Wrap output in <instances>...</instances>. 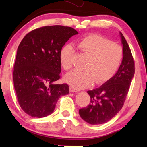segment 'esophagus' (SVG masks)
<instances>
[{
	"instance_id": "esophagus-1",
	"label": "esophagus",
	"mask_w": 147,
	"mask_h": 147,
	"mask_svg": "<svg viewBox=\"0 0 147 147\" xmlns=\"http://www.w3.org/2000/svg\"><path fill=\"white\" fill-rule=\"evenodd\" d=\"M69 91L71 92H78V91H79V90L76 89V88L72 87V86H70V87H69Z\"/></svg>"
}]
</instances>
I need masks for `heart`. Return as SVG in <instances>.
<instances>
[{
	"label": "heart",
	"mask_w": 147,
	"mask_h": 147,
	"mask_svg": "<svg viewBox=\"0 0 147 147\" xmlns=\"http://www.w3.org/2000/svg\"><path fill=\"white\" fill-rule=\"evenodd\" d=\"M80 53L86 55L88 59L82 71L74 70L64 77L66 83L76 89L89 87L94 82L102 84L113 77L123 59V49L118 44L98 34H90L76 43ZM74 49L66 45L59 52V61L62 67L69 70L72 67Z\"/></svg>",
	"instance_id": "1"
}]
</instances>
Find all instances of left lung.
<instances>
[{
    "instance_id": "1",
    "label": "left lung",
    "mask_w": 147,
    "mask_h": 147,
    "mask_svg": "<svg viewBox=\"0 0 147 147\" xmlns=\"http://www.w3.org/2000/svg\"><path fill=\"white\" fill-rule=\"evenodd\" d=\"M123 59L111 79L99 88L89 90L91 98L87 107L79 110L80 117L90 124H102L112 119L124 105L134 74V62L125 38L120 32Z\"/></svg>"
}]
</instances>
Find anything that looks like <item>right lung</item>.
Wrapping results in <instances>:
<instances>
[{"label":"right lung","mask_w":147,"mask_h":147,"mask_svg":"<svg viewBox=\"0 0 147 147\" xmlns=\"http://www.w3.org/2000/svg\"><path fill=\"white\" fill-rule=\"evenodd\" d=\"M78 32L61 25L45 26L27 34L19 44L14 65L13 82L22 110L34 118L52 114L69 86L57 84L60 78L59 52Z\"/></svg>","instance_id":"right-lung-1"}]
</instances>
